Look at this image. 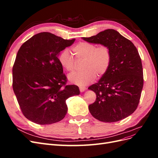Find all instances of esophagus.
<instances>
[{
  "instance_id": "esophagus-1",
  "label": "esophagus",
  "mask_w": 158,
  "mask_h": 158,
  "mask_svg": "<svg viewBox=\"0 0 158 158\" xmlns=\"http://www.w3.org/2000/svg\"><path fill=\"white\" fill-rule=\"evenodd\" d=\"M79 89H80V91L81 92H84L85 89H86V88L84 87V86H80Z\"/></svg>"
}]
</instances>
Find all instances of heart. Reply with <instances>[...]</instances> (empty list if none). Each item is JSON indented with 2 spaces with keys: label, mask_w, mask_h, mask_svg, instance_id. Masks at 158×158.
Wrapping results in <instances>:
<instances>
[{
  "label": "heart",
  "mask_w": 158,
  "mask_h": 158,
  "mask_svg": "<svg viewBox=\"0 0 158 158\" xmlns=\"http://www.w3.org/2000/svg\"><path fill=\"white\" fill-rule=\"evenodd\" d=\"M75 60L78 63L82 62L84 70L69 75L71 82L79 85H85L94 82L96 78H101L106 74L111 62V53L109 47L102 45L97 46L92 43L80 42L73 49ZM58 60L64 70L71 73L76 68V62L68 50L62 51Z\"/></svg>",
  "instance_id": "heart-1"
}]
</instances>
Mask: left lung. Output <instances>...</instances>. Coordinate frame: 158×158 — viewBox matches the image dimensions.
Instances as JSON below:
<instances>
[{"mask_svg": "<svg viewBox=\"0 0 158 158\" xmlns=\"http://www.w3.org/2000/svg\"><path fill=\"white\" fill-rule=\"evenodd\" d=\"M82 39L107 45L111 53L106 74L88 88L96 94L95 102L88 107L90 113L105 123L117 122L131 115L139 103L144 84L142 61L136 47L113 29Z\"/></svg>", "mask_w": 158, "mask_h": 158, "instance_id": "8db88e82", "label": "left lung"}]
</instances>
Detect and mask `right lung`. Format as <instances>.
<instances>
[{
  "mask_svg": "<svg viewBox=\"0 0 158 158\" xmlns=\"http://www.w3.org/2000/svg\"><path fill=\"white\" fill-rule=\"evenodd\" d=\"M49 32L33 35L18 50L12 69V87L21 111L27 119L49 125L67 113L66 100L80 94L76 85H66L58 60L61 51L73 44Z\"/></svg>",
  "mask_w": 158,
  "mask_h": 158,
  "instance_id": "right-lung-1",
  "label": "right lung"
}]
</instances>
